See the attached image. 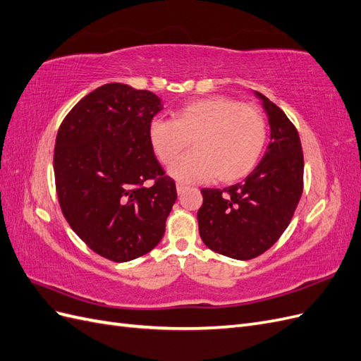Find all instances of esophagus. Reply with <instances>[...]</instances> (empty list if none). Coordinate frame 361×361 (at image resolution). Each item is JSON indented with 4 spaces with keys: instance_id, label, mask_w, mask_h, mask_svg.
I'll use <instances>...</instances> for the list:
<instances>
[{
    "instance_id": "esophagus-1",
    "label": "esophagus",
    "mask_w": 361,
    "mask_h": 361,
    "mask_svg": "<svg viewBox=\"0 0 361 361\" xmlns=\"http://www.w3.org/2000/svg\"><path fill=\"white\" fill-rule=\"evenodd\" d=\"M188 188V185H185V183H178L176 185V190H178V194H183V191Z\"/></svg>"
}]
</instances>
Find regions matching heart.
<instances>
[{"instance_id":"1","label":"heart","mask_w":361,"mask_h":361,"mask_svg":"<svg viewBox=\"0 0 361 361\" xmlns=\"http://www.w3.org/2000/svg\"><path fill=\"white\" fill-rule=\"evenodd\" d=\"M192 140L191 154L177 158ZM149 140L173 179L221 182L241 179L255 169L267 141V122L256 106L227 96H211L179 108L173 120L157 118Z\"/></svg>"}]
</instances>
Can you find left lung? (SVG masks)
<instances>
[{
  "instance_id": "8db88e82",
  "label": "left lung",
  "mask_w": 361,
  "mask_h": 361,
  "mask_svg": "<svg viewBox=\"0 0 361 361\" xmlns=\"http://www.w3.org/2000/svg\"><path fill=\"white\" fill-rule=\"evenodd\" d=\"M255 94L271 129L265 155L244 182L224 190L203 188L197 212L204 245L238 260L257 257L276 244L302 194L304 158L297 129L267 96Z\"/></svg>"
}]
</instances>
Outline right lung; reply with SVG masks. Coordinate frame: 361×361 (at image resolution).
Returning a JSON list of instances; mask_svg holds the SVG:
<instances>
[{"label":"right lung","instance_id":"right-lung-1","mask_svg":"<svg viewBox=\"0 0 361 361\" xmlns=\"http://www.w3.org/2000/svg\"><path fill=\"white\" fill-rule=\"evenodd\" d=\"M162 101L111 82L84 96L63 120L54 149L60 207L94 253L128 262L154 250L178 199L149 140ZM154 180L146 188L142 183Z\"/></svg>","mask_w":361,"mask_h":361}]
</instances>
